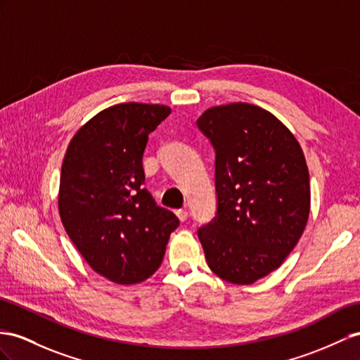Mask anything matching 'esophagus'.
Instances as JSON below:
<instances>
[{
	"label": "esophagus",
	"instance_id": "esophagus-1",
	"mask_svg": "<svg viewBox=\"0 0 360 360\" xmlns=\"http://www.w3.org/2000/svg\"><path fill=\"white\" fill-rule=\"evenodd\" d=\"M174 213H176V216H178L181 222H186V220L188 219V211L187 210H176Z\"/></svg>",
	"mask_w": 360,
	"mask_h": 360
}]
</instances>
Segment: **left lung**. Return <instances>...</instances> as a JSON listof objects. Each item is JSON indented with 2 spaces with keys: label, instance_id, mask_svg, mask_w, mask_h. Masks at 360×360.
Returning a JSON list of instances; mask_svg holds the SVG:
<instances>
[{
  "label": "left lung",
  "instance_id": "1",
  "mask_svg": "<svg viewBox=\"0 0 360 360\" xmlns=\"http://www.w3.org/2000/svg\"><path fill=\"white\" fill-rule=\"evenodd\" d=\"M196 124L216 152L217 213L198 229L207 263L228 283L252 284L280 268L306 228V158L289 129L255 105L210 108Z\"/></svg>",
  "mask_w": 360,
  "mask_h": 360
}]
</instances>
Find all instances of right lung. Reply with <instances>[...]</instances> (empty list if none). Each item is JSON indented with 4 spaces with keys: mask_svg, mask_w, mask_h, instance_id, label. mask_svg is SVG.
I'll use <instances>...</instances> for the list:
<instances>
[{
    "mask_svg": "<svg viewBox=\"0 0 360 360\" xmlns=\"http://www.w3.org/2000/svg\"><path fill=\"white\" fill-rule=\"evenodd\" d=\"M172 109L120 103L72 136L62 162L59 214L86 263L117 284H135L160 268L179 219L144 188L143 153Z\"/></svg>",
    "mask_w": 360,
    "mask_h": 360,
    "instance_id": "obj_1",
    "label": "right lung"
}]
</instances>
